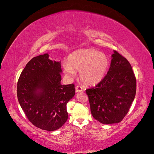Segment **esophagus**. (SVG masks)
Returning a JSON list of instances; mask_svg holds the SVG:
<instances>
[{"label":"esophagus","instance_id":"obj_1","mask_svg":"<svg viewBox=\"0 0 154 154\" xmlns=\"http://www.w3.org/2000/svg\"><path fill=\"white\" fill-rule=\"evenodd\" d=\"M75 89H76V92H77H77H82V91H83V88H82V86H76Z\"/></svg>","mask_w":154,"mask_h":154}]
</instances>
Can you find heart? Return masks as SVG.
<instances>
[{
    "label": "heart",
    "mask_w": 154,
    "mask_h": 154,
    "mask_svg": "<svg viewBox=\"0 0 154 154\" xmlns=\"http://www.w3.org/2000/svg\"><path fill=\"white\" fill-rule=\"evenodd\" d=\"M109 67L107 55L94 49H83L72 53L62 68L69 78L79 72V78L84 84L95 85L103 79Z\"/></svg>",
    "instance_id": "heart-1"
}]
</instances>
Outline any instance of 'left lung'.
Instances as JSON below:
<instances>
[{
  "instance_id": "obj_1",
  "label": "left lung",
  "mask_w": 154,
  "mask_h": 154,
  "mask_svg": "<svg viewBox=\"0 0 154 154\" xmlns=\"http://www.w3.org/2000/svg\"><path fill=\"white\" fill-rule=\"evenodd\" d=\"M109 72L95 87L86 90L90 111L103 124H117L127 115L136 94V79L131 64L117 51L111 55Z\"/></svg>"
}]
</instances>
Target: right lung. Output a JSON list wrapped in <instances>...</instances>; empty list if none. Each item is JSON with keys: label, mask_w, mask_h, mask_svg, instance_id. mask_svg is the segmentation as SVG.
<instances>
[{"label": "right lung", "mask_w": 154, "mask_h": 154, "mask_svg": "<svg viewBox=\"0 0 154 154\" xmlns=\"http://www.w3.org/2000/svg\"><path fill=\"white\" fill-rule=\"evenodd\" d=\"M45 53L27 63L19 78V103L36 127L54 131L68 120L66 105L75 96L73 84H61L60 61L51 60Z\"/></svg>", "instance_id": "obj_1"}]
</instances>
